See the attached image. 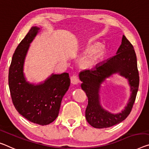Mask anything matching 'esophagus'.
<instances>
[{"instance_id": "1", "label": "esophagus", "mask_w": 149, "mask_h": 149, "mask_svg": "<svg viewBox=\"0 0 149 149\" xmlns=\"http://www.w3.org/2000/svg\"><path fill=\"white\" fill-rule=\"evenodd\" d=\"M70 82L72 84H77L79 82V79L77 75H73L70 77Z\"/></svg>"}]
</instances>
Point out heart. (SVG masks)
Listing matches in <instances>:
<instances>
[{"mask_svg": "<svg viewBox=\"0 0 149 149\" xmlns=\"http://www.w3.org/2000/svg\"><path fill=\"white\" fill-rule=\"evenodd\" d=\"M104 52V50L103 47H100L99 44L98 43L86 46L82 51V53L84 54H91L88 57L84 63L85 67L88 69L93 68L102 58Z\"/></svg>", "mask_w": 149, "mask_h": 149, "instance_id": "obj_1", "label": "heart"}]
</instances>
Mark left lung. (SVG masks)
Masks as SVG:
<instances>
[{
    "mask_svg": "<svg viewBox=\"0 0 149 149\" xmlns=\"http://www.w3.org/2000/svg\"><path fill=\"white\" fill-rule=\"evenodd\" d=\"M117 74L127 80L131 95L127 105L121 112L111 113L100 104V91L102 84L107 78ZM82 82L81 88L88 97V105L85 117L92 127L97 129L109 128L119 124L129 116L135 101L139 89V76L135 51L125 35L116 55L98 63L91 70H84L79 73Z\"/></svg>",
    "mask_w": 149,
    "mask_h": 149,
    "instance_id": "left-lung-1",
    "label": "left lung"
}]
</instances>
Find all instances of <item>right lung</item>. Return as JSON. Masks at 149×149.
I'll return each instance as SVG.
<instances>
[{"mask_svg":"<svg viewBox=\"0 0 149 149\" xmlns=\"http://www.w3.org/2000/svg\"><path fill=\"white\" fill-rule=\"evenodd\" d=\"M40 28L33 26L18 45L8 72V86L14 106L20 114L31 122L47 125L58 115L62 99L70 86L67 72L52 74L40 83L27 81L24 73L25 58L30 44Z\"/></svg>","mask_w":149,"mask_h":149,"instance_id":"obj_1","label":"right lung"}]
</instances>
